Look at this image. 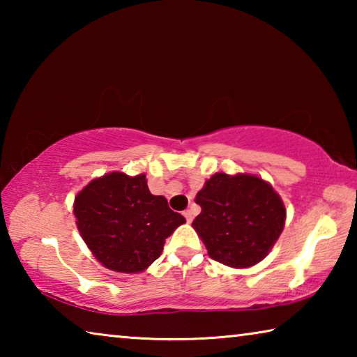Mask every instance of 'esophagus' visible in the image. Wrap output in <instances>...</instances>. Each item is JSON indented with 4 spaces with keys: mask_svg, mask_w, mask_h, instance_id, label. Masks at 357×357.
<instances>
[{
    "mask_svg": "<svg viewBox=\"0 0 357 357\" xmlns=\"http://www.w3.org/2000/svg\"><path fill=\"white\" fill-rule=\"evenodd\" d=\"M183 215L185 217V220L189 222V223L193 220V214H192V211H190V209H185L184 213H183Z\"/></svg>",
    "mask_w": 357,
    "mask_h": 357,
    "instance_id": "34e87169",
    "label": "esophagus"
}]
</instances>
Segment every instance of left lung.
I'll use <instances>...</instances> for the list:
<instances>
[{
	"label": "left lung",
	"instance_id": "obj_1",
	"mask_svg": "<svg viewBox=\"0 0 357 357\" xmlns=\"http://www.w3.org/2000/svg\"><path fill=\"white\" fill-rule=\"evenodd\" d=\"M195 203L202 213L192 227L208 255L228 268L245 269L268 257L283 231L287 209L268 181L250 173H215Z\"/></svg>",
	"mask_w": 357,
	"mask_h": 357
}]
</instances>
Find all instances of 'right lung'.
Instances as JSON below:
<instances>
[{
    "label": "right lung",
    "instance_id": "add662e5",
    "mask_svg": "<svg viewBox=\"0 0 357 357\" xmlns=\"http://www.w3.org/2000/svg\"><path fill=\"white\" fill-rule=\"evenodd\" d=\"M74 215L78 233L104 268L123 274L148 269L164 250L165 239L185 223L153 195L146 174L110 172L77 193Z\"/></svg>",
    "mask_w": 357,
    "mask_h": 357
}]
</instances>
